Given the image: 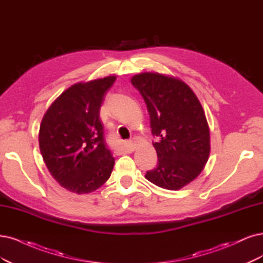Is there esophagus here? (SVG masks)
<instances>
[{
  "label": "esophagus",
  "instance_id": "1",
  "mask_svg": "<svg viewBox=\"0 0 263 263\" xmlns=\"http://www.w3.org/2000/svg\"><path fill=\"white\" fill-rule=\"evenodd\" d=\"M135 149V143L134 141H126L122 144V146L120 147V152L121 153H124V154H129V153H132L134 152Z\"/></svg>",
  "mask_w": 263,
  "mask_h": 263
}]
</instances>
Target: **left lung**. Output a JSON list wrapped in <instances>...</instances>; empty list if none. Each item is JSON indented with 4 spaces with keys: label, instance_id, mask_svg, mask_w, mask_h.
Returning <instances> with one entry per match:
<instances>
[{
    "label": "left lung",
    "instance_id": "left-lung-1",
    "mask_svg": "<svg viewBox=\"0 0 263 263\" xmlns=\"http://www.w3.org/2000/svg\"><path fill=\"white\" fill-rule=\"evenodd\" d=\"M147 106L156 168L145 174L159 187L178 191L195 180L210 153V132L200 102L182 80L157 72H143L131 79Z\"/></svg>",
    "mask_w": 263,
    "mask_h": 263
}]
</instances>
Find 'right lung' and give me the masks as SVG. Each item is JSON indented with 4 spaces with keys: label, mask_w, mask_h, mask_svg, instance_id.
Wrapping results in <instances>:
<instances>
[{
    "label": "right lung",
    "mask_w": 263,
    "mask_h": 263,
    "mask_svg": "<svg viewBox=\"0 0 263 263\" xmlns=\"http://www.w3.org/2000/svg\"><path fill=\"white\" fill-rule=\"evenodd\" d=\"M115 76L76 83L45 112L39 145L46 167L61 185L77 194L94 192L109 179L115 158L100 119L104 96Z\"/></svg>",
    "instance_id": "add662e5"
}]
</instances>
